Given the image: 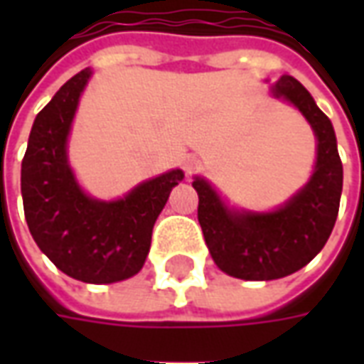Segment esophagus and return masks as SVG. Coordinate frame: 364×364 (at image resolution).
<instances>
[{"instance_id":"esophagus-1","label":"esophagus","mask_w":364,"mask_h":364,"mask_svg":"<svg viewBox=\"0 0 364 364\" xmlns=\"http://www.w3.org/2000/svg\"><path fill=\"white\" fill-rule=\"evenodd\" d=\"M200 159L197 158V156H187V158L183 159V171H185V175L187 177H191V175H195L200 169Z\"/></svg>"}]
</instances>
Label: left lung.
<instances>
[{
    "label": "left lung",
    "instance_id": "1",
    "mask_svg": "<svg viewBox=\"0 0 364 364\" xmlns=\"http://www.w3.org/2000/svg\"><path fill=\"white\" fill-rule=\"evenodd\" d=\"M271 91L298 107L318 138V161L304 189L273 213H237L224 206L205 179L193 181L198 193V224L214 263L245 281H273L308 265L336 226L343 189L331 120L292 75H282Z\"/></svg>",
    "mask_w": 364,
    "mask_h": 364
}]
</instances>
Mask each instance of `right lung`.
Masks as SVG:
<instances>
[{
  "label": "right lung",
  "mask_w": 364,
  "mask_h": 364,
  "mask_svg": "<svg viewBox=\"0 0 364 364\" xmlns=\"http://www.w3.org/2000/svg\"><path fill=\"white\" fill-rule=\"evenodd\" d=\"M91 72L68 80L36 114L21 164L23 208L31 236L56 267L77 281L109 284L142 269L151 230L183 179L173 169L112 203L90 198L68 166L66 140Z\"/></svg>",
  "instance_id": "1"
}]
</instances>
